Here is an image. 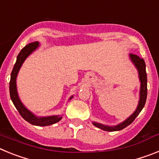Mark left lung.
Segmentation results:
<instances>
[{
    "mask_svg": "<svg viewBox=\"0 0 159 159\" xmlns=\"http://www.w3.org/2000/svg\"><path fill=\"white\" fill-rule=\"evenodd\" d=\"M129 58L132 64H134V67L138 71L139 74V79L140 82V90H139V103L136 107L135 111L127 118L124 121L119 123L115 126H107V125L102 124V123L93 122V125L95 127L101 129L105 131H117V130H121L127 127V126L133 123L135 118L139 116V114L141 112L143 108L144 107V105L146 103L147 96V72H146V64L144 60L140 58L139 56L134 54L129 55Z\"/></svg>",
    "mask_w": 159,
    "mask_h": 159,
    "instance_id": "left-lung-1",
    "label": "left lung"
}]
</instances>
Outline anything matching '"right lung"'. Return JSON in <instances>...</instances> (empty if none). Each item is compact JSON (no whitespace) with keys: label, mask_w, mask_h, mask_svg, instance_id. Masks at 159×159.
Masks as SVG:
<instances>
[{"label":"right lung","mask_w":159,"mask_h":159,"mask_svg":"<svg viewBox=\"0 0 159 159\" xmlns=\"http://www.w3.org/2000/svg\"><path fill=\"white\" fill-rule=\"evenodd\" d=\"M40 46L39 42H33L27 44L25 48L21 49L16 57V64H14L13 69L11 73L10 82H9V92H10V98L13 102L14 106L16 107L17 111H19L20 115L22 116L25 120L29 122L31 124L34 126H39V127H45L52 125L54 123H57L60 120L62 119V116H37L35 114L32 113L31 111H29L23 102L20 99L19 95L17 92V87H16V78L19 73L20 69L21 67L22 64H24L25 60L32 54L33 52H35ZM73 98V95H71L68 100Z\"/></svg>","instance_id":"right-lung-1"}]
</instances>
